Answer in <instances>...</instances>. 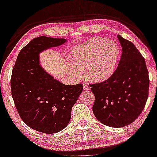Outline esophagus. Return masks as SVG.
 Here are the masks:
<instances>
[{
	"label": "esophagus",
	"mask_w": 157,
	"mask_h": 157,
	"mask_svg": "<svg viewBox=\"0 0 157 157\" xmlns=\"http://www.w3.org/2000/svg\"><path fill=\"white\" fill-rule=\"evenodd\" d=\"M89 89H90V87L89 86L86 85V84H83V90H84L85 91H89Z\"/></svg>",
	"instance_id": "obj_1"
}]
</instances>
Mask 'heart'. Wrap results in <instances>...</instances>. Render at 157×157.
Here are the masks:
<instances>
[{
    "label": "heart",
    "instance_id": "b5f03b06",
    "mask_svg": "<svg viewBox=\"0 0 157 157\" xmlns=\"http://www.w3.org/2000/svg\"><path fill=\"white\" fill-rule=\"evenodd\" d=\"M119 57L117 43L105 38H92L71 49L68 58L72 64L69 66V73L77 78L81 68L86 67V76L89 80L102 82L115 72Z\"/></svg>",
    "mask_w": 157,
    "mask_h": 157
}]
</instances>
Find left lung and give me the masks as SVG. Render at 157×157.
<instances>
[{"mask_svg": "<svg viewBox=\"0 0 157 157\" xmlns=\"http://www.w3.org/2000/svg\"><path fill=\"white\" fill-rule=\"evenodd\" d=\"M117 37L122 54L117 70L104 82L90 84L95 96L94 116L113 128L124 127L138 118L147 103L149 86L144 59L132 42Z\"/></svg>", "mask_w": 157, "mask_h": 157, "instance_id": "8db88e82", "label": "left lung"}]
</instances>
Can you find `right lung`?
I'll return each instance as SVG.
<instances>
[{"label": "right lung", "mask_w": 157, "mask_h": 157, "mask_svg": "<svg viewBox=\"0 0 157 157\" xmlns=\"http://www.w3.org/2000/svg\"><path fill=\"white\" fill-rule=\"evenodd\" d=\"M66 42V38H34L21 49L13 69L10 86L17 111L30 128L45 134L59 132L68 125L83 91L81 83L68 86L55 79L40 63V53Z\"/></svg>", "instance_id": "add662e5"}]
</instances>
